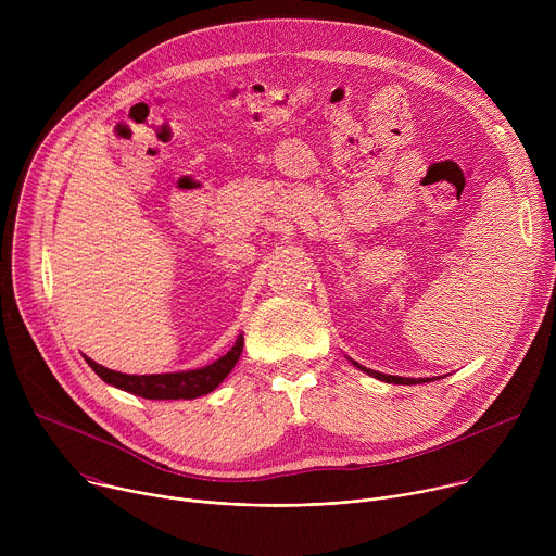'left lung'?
Wrapping results in <instances>:
<instances>
[{
    "instance_id": "1",
    "label": "left lung",
    "mask_w": 556,
    "mask_h": 556,
    "mask_svg": "<svg viewBox=\"0 0 556 556\" xmlns=\"http://www.w3.org/2000/svg\"><path fill=\"white\" fill-rule=\"evenodd\" d=\"M354 363V361H352ZM358 369H363V371H367L369 376H374V378H378V380H384V382H393V384H416V382H429V378L425 380V378H403V376H387V374H380V371H374V369H367V367H363V365H358V363H354Z\"/></svg>"
}]
</instances>
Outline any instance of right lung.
Returning a JSON list of instances; mask_svg holds the SVG:
<instances>
[{
    "label": "right lung",
    "instance_id": "right-lung-1",
    "mask_svg": "<svg viewBox=\"0 0 556 556\" xmlns=\"http://www.w3.org/2000/svg\"><path fill=\"white\" fill-rule=\"evenodd\" d=\"M244 348V337L235 341V345L215 363L191 369V371H176V374H151V376H129L121 371H112L92 358H88V365L108 382L123 391H129L134 395L147 401H191L198 395H204L213 391L240 361Z\"/></svg>",
    "mask_w": 556,
    "mask_h": 556
}]
</instances>
